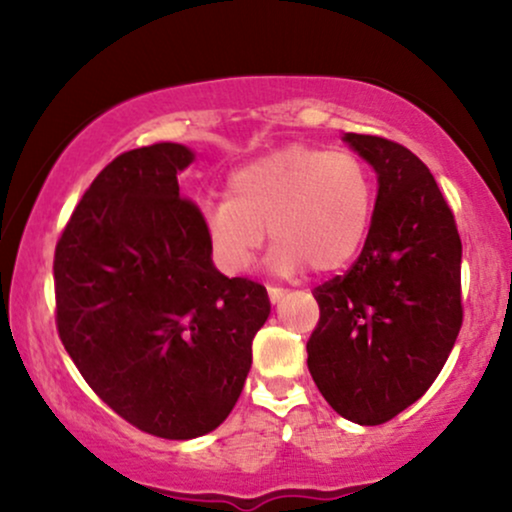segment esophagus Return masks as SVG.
I'll return each instance as SVG.
<instances>
[{"mask_svg": "<svg viewBox=\"0 0 512 512\" xmlns=\"http://www.w3.org/2000/svg\"><path fill=\"white\" fill-rule=\"evenodd\" d=\"M267 293H269V301L272 303H279L281 298H284V289H276V286H267Z\"/></svg>", "mask_w": 512, "mask_h": 512, "instance_id": "34e87169", "label": "esophagus"}]
</instances>
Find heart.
Masks as SVG:
<instances>
[{
  "label": "heart",
  "mask_w": 512,
  "mask_h": 512,
  "mask_svg": "<svg viewBox=\"0 0 512 512\" xmlns=\"http://www.w3.org/2000/svg\"><path fill=\"white\" fill-rule=\"evenodd\" d=\"M375 185L368 163L351 151L289 144L245 163L228 197L204 204V233L226 274H245L267 240L276 274L342 269L368 236Z\"/></svg>",
  "instance_id": "b5f03b06"
}]
</instances>
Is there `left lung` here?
<instances>
[{
    "label": "left lung",
    "instance_id": "left-lung-1",
    "mask_svg": "<svg viewBox=\"0 0 512 512\" xmlns=\"http://www.w3.org/2000/svg\"><path fill=\"white\" fill-rule=\"evenodd\" d=\"M344 142L378 173V199L358 260L313 291L308 370L339 416L378 426L424 395L455 346L462 243L419 156L373 134Z\"/></svg>",
    "mask_w": 512,
    "mask_h": 512
}]
</instances>
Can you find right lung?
I'll return each instance as SVG.
<instances>
[{"label": "right lung", "mask_w": 512, "mask_h": 512, "mask_svg": "<svg viewBox=\"0 0 512 512\" xmlns=\"http://www.w3.org/2000/svg\"><path fill=\"white\" fill-rule=\"evenodd\" d=\"M182 144L110 161L55 248L57 332L91 390L139 431L190 440L236 407L267 289L223 276L204 216L180 197Z\"/></svg>", "instance_id": "add662e5"}]
</instances>
